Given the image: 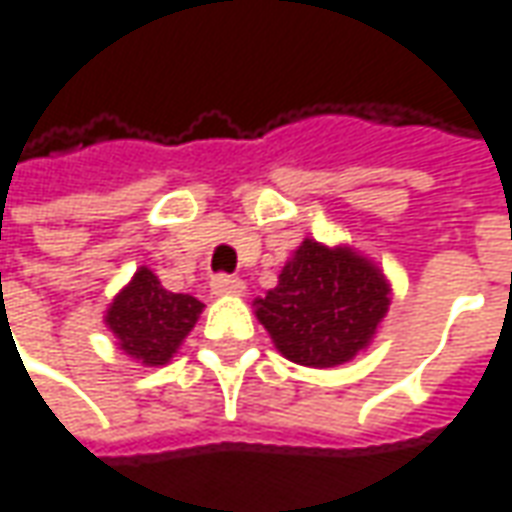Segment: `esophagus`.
I'll list each match as a JSON object with an SVG mask.
<instances>
[{"label":"esophagus","mask_w":512,"mask_h":512,"mask_svg":"<svg viewBox=\"0 0 512 512\" xmlns=\"http://www.w3.org/2000/svg\"><path fill=\"white\" fill-rule=\"evenodd\" d=\"M210 288L215 297H241L243 291H246V285H243L238 277H227V274L212 277Z\"/></svg>","instance_id":"obj_1"}]
</instances>
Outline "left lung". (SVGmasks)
<instances>
[{"label": "left lung", "mask_w": 512, "mask_h": 512, "mask_svg": "<svg viewBox=\"0 0 512 512\" xmlns=\"http://www.w3.org/2000/svg\"><path fill=\"white\" fill-rule=\"evenodd\" d=\"M392 302L387 274L353 246L314 238L294 249L255 316L271 342L302 367H339L367 350Z\"/></svg>", "instance_id": "1"}]
</instances>
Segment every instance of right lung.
I'll return each instance as SVG.
<instances>
[{
	"label": "right lung",
	"instance_id": "right-lung-1",
	"mask_svg": "<svg viewBox=\"0 0 512 512\" xmlns=\"http://www.w3.org/2000/svg\"><path fill=\"white\" fill-rule=\"evenodd\" d=\"M201 311L196 297L173 294L148 266H139L109 302L103 322L125 356L142 367H162L179 353Z\"/></svg>",
	"mask_w": 512,
	"mask_h": 512
}]
</instances>
